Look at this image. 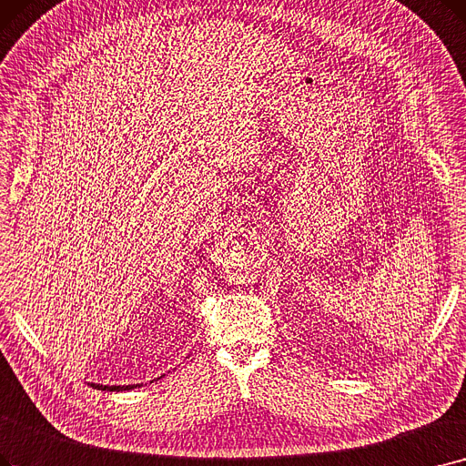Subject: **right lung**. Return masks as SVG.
Instances as JSON below:
<instances>
[{"mask_svg": "<svg viewBox=\"0 0 466 466\" xmlns=\"http://www.w3.org/2000/svg\"><path fill=\"white\" fill-rule=\"evenodd\" d=\"M93 389H96V390H108V392H119V390H131V389H137V387H143V384H96V382H89Z\"/></svg>", "mask_w": 466, "mask_h": 466, "instance_id": "obj_1", "label": "right lung"}]
</instances>
